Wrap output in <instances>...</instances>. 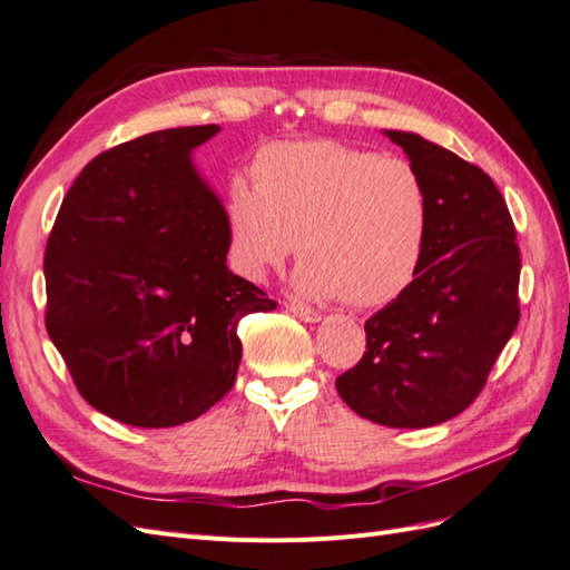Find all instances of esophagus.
Returning a JSON list of instances; mask_svg holds the SVG:
<instances>
[{
	"label": "esophagus",
	"mask_w": 570,
	"mask_h": 570,
	"mask_svg": "<svg viewBox=\"0 0 570 570\" xmlns=\"http://www.w3.org/2000/svg\"><path fill=\"white\" fill-rule=\"evenodd\" d=\"M286 308L294 313L296 317H301V320H305V323H317L320 317V311H315V308H311V305H303V303H298V301H288L286 303Z\"/></svg>",
	"instance_id": "1"
}]
</instances>
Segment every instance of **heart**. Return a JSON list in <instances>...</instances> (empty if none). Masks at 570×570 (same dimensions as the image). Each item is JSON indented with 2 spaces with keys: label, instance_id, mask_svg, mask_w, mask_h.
<instances>
[{
  "label": "heart",
  "instance_id": "heart-1",
  "mask_svg": "<svg viewBox=\"0 0 570 570\" xmlns=\"http://www.w3.org/2000/svg\"><path fill=\"white\" fill-rule=\"evenodd\" d=\"M226 214L233 265L247 279H265L298 243L301 294L358 308L412 286L431 228L426 185L410 160L332 139L262 149L253 193L233 187Z\"/></svg>",
  "mask_w": 570,
  "mask_h": 570
}]
</instances>
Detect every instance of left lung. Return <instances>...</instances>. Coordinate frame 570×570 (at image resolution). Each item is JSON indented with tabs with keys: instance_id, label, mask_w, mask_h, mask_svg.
Wrapping results in <instances>:
<instances>
[{
	"instance_id": "left-lung-1",
	"label": "left lung",
	"mask_w": 570,
	"mask_h": 570,
	"mask_svg": "<svg viewBox=\"0 0 570 570\" xmlns=\"http://www.w3.org/2000/svg\"><path fill=\"white\" fill-rule=\"evenodd\" d=\"M424 178L431 228L412 286L366 320V352L337 377L352 410L392 429L443 424L484 390L520 320V247L489 175L414 132H385Z\"/></svg>"
}]
</instances>
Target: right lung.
<instances>
[{"instance_id":"add662e5","label":"right lung","mask_w":570,"mask_h":570,"mask_svg":"<svg viewBox=\"0 0 570 570\" xmlns=\"http://www.w3.org/2000/svg\"><path fill=\"white\" fill-rule=\"evenodd\" d=\"M218 125L98 154L46 245V327L79 395L129 426L193 421L236 383L238 323L276 303L226 267L228 214L189 151Z\"/></svg>"}]
</instances>
